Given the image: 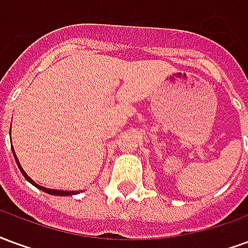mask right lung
Here are the masks:
<instances>
[{"instance_id":"add662e5","label":"right lung","mask_w":248,"mask_h":248,"mask_svg":"<svg viewBox=\"0 0 248 248\" xmlns=\"http://www.w3.org/2000/svg\"><path fill=\"white\" fill-rule=\"evenodd\" d=\"M10 133H12V126H10ZM12 151H13V155H14V159H16V162H17V166H18L19 171L22 172V175L25 177V179L28 181V182H30L33 186H35L37 188H40V190H42L44 192H47V194H50V195H58V197H69V195H76V194H79V191H63V190H54V188H46V187L44 186H40V185H37V183L31 179V178L25 172V170L22 169V166H21V163H19L18 158H17V155H16V153H14V149L12 147Z\"/></svg>"}]
</instances>
